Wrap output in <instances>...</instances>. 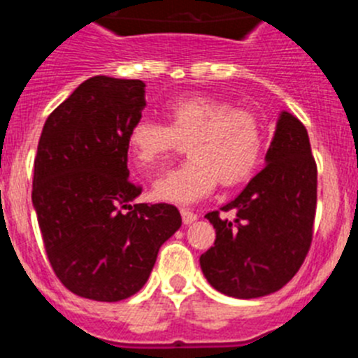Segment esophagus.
<instances>
[{
	"mask_svg": "<svg viewBox=\"0 0 358 358\" xmlns=\"http://www.w3.org/2000/svg\"><path fill=\"white\" fill-rule=\"evenodd\" d=\"M181 217H182V222H185L186 226L197 220V213H194V211L186 210V208H182V210H181Z\"/></svg>",
	"mask_w": 358,
	"mask_h": 358,
	"instance_id": "34e87169",
	"label": "esophagus"
}]
</instances>
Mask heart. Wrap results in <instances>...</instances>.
Listing matches in <instances>:
<instances>
[{
    "mask_svg": "<svg viewBox=\"0 0 358 358\" xmlns=\"http://www.w3.org/2000/svg\"><path fill=\"white\" fill-rule=\"evenodd\" d=\"M166 125L150 118L132 123L129 150L143 169L182 150L188 143L192 159L161 176L154 197L173 204H192L213 192L217 182L231 188L256 172L264 154L262 122L249 109L211 96H188L164 107Z\"/></svg>",
    "mask_w": 358,
    "mask_h": 358,
    "instance_id": "1",
    "label": "heart"
}]
</instances>
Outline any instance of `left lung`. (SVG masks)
<instances>
[{
    "instance_id": "left-lung-1",
    "label": "left lung",
    "mask_w": 358,
    "mask_h": 358,
    "mask_svg": "<svg viewBox=\"0 0 358 358\" xmlns=\"http://www.w3.org/2000/svg\"><path fill=\"white\" fill-rule=\"evenodd\" d=\"M267 166L242 194L220 208L233 220L211 211L217 238L201 256V268L218 292L238 299L273 294L287 285L306 258L314 233L317 166L308 132L283 110L265 154Z\"/></svg>"
}]
</instances>
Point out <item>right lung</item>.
Instances as JSON below:
<instances>
[{
	"label": "right lung",
	"instance_id": "right-lung-1",
	"mask_svg": "<svg viewBox=\"0 0 358 358\" xmlns=\"http://www.w3.org/2000/svg\"><path fill=\"white\" fill-rule=\"evenodd\" d=\"M145 106L141 80L91 77L48 116L37 145L31 202L50 265L93 301L134 296L182 222L172 204H131L141 188L129 181L127 136Z\"/></svg>",
	"mask_w": 358,
	"mask_h": 358
}]
</instances>
